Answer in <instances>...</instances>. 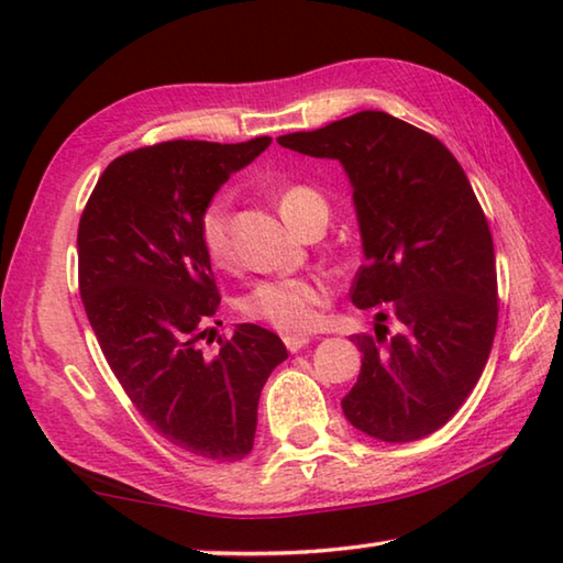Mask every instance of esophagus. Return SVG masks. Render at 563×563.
Here are the masks:
<instances>
[{"instance_id":"obj_1","label":"esophagus","mask_w":563,"mask_h":563,"mask_svg":"<svg viewBox=\"0 0 563 563\" xmlns=\"http://www.w3.org/2000/svg\"><path fill=\"white\" fill-rule=\"evenodd\" d=\"M283 342H285V347H288V352H298V350H302L305 345H308L310 338H302V335H285Z\"/></svg>"}]
</instances>
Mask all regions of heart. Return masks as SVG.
<instances>
[{"label": "heart", "mask_w": 563, "mask_h": 563, "mask_svg": "<svg viewBox=\"0 0 563 563\" xmlns=\"http://www.w3.org/2000/svg\"><path fill=\"white\" fill-rule=\"evenodd\" d=\"M278 208L285 221L295 231L310 223H328L330 203L318 188L308 184H288L280 188ZM198 241L206 258L216 268H231L235 261L233 245V203L228 196H216L198 216ZM330 283L322 275H298V278H278L258 283L243 298V316L255 322H265L288 335L308 332L318 325L320 310L330 302Z\"/></svg>", "instance_id": "heart-1"}]
</instances>
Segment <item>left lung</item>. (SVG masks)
Returning <instances> with one entry per match:
<instances>
[{
  "label": "left lung",
  "mask_w": 563,
  "mask_h": 563,
  "mask_svg": "<svg viewBox=\"0 0 563 563\" xmlns=\"http://www.w3.org/2000/svg\"><path fill=\"white\" fill-rule=\"evenodd\" d=\"M278 144L345 166L365 247L350 298L383 305L377 320L395 325L352 338L362 367L342 412L375 440H422L479 383L499 320L492 231L470 178L440 139L385 111Z\"/></svg>",
  "instance_id": "obj_1"
}]
</instances>
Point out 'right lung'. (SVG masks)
Instances as JSON below:
<instances>
[{
	"mask_svg": "<svg viewBox=\"0 0 563 563\" xmlns=\"http://www.w3.org/2000/svg\"><path fill=\"white\" fill-rule=\"evenodd\" d=\"M164 141L113 158L79 221V292L93 335L131 405L178 450L235 462L253 450L265 379L288 357L275 332L238 325L201 342L221 295L198 216L233 170L271 146Z\"/></svg>",
	"mask_w": 563,
	"mask_h": 563,
	"instance_id": "add662e5",
	"label": "right lung"
}]
</instances>
